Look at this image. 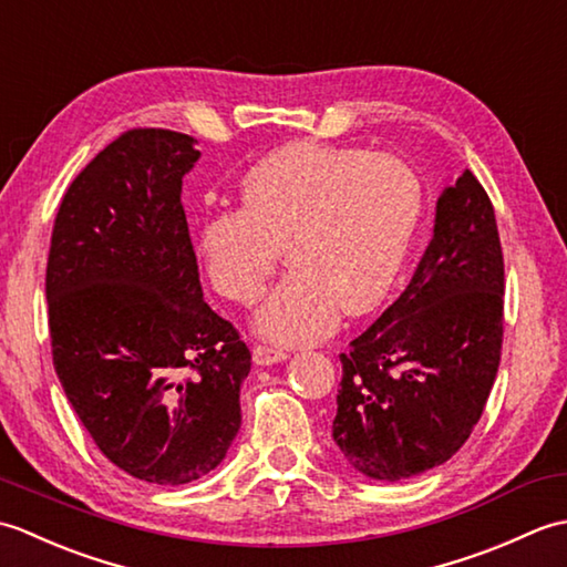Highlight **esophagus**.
I'll list each match as a JSON object with an SVG mask.
<instances>
[{
  "instance_id": "1",
  "label": "esophagus",
  "mask_w": 567,
  "mask_h": 567,
  "mask_svg": "<svg viewBox=\"0 0 567 567\" xmlns=\"http://www.w3.org/2000/svg\"><path fill=\"white\" fill-rule=\"evenodd\" d=\"M287 358H290V353H287L285 348H277V346L252 348V363L256 365H275V363H282Z\"/></svg>"
}]
</instances>
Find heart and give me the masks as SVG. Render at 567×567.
<instances>
[{
  "mask_svg": "<svg viewBox=\"0 0 567 567\" xmlns=\"http://www.w3.org/2000/svg\"><path fill=\"white\" fill-rule=\"evenodd\" d=\"M424 209L419 175L402 158L355 146L292 141L240 179V209L212 212L197 248L224 297L256 305L282 258L292 270L256 315L277 343H315L390 292Z\"/></svg>",
  "mask_w": 567,
  "mask_h": 567,
  "instance_id": "b5f03b06",
  "label": "heart"
}]
</instances>
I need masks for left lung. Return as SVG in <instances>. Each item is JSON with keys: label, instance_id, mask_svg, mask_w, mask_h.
Instances as JSON below:
<instances>
[{"label": "left lung", "instance_id": "8db88e82", "mask_svg": "<svg viewBox=\"0 0 567 567\" xmlns=\"http://www.w3.org/2000/svg\"><path fill=\"white\" fill-rule=\"evenodd\" d=\"M502 295L495 209L463 171L441 192L412 282L341 353L331 436L360 475L396 483L443 465L467 441L497 378Z\"/></svg>", "mask_w": 567, "mask_h": 567}]
</instances>
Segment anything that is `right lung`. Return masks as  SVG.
Returning <instances> with one entry per match:
<instances>
[{
    "mask_svg": "<svg viewBox=\"0 0 567 567\" xmlns=\"http://www.w3.org/2000/svg\"><path fill=\"white\" fill-rule=\"evenodd\" d=\"M195 138L134 128L72 179L45 270L53 365L110 461L153 485L219 465L250 351L204 302L183 209Z\"/></svg>",
    "mask_w": 567,
    "mask_h": 567,
    "instance_id": "obj_1",
    "label": "right lung"
}]
</instances>
